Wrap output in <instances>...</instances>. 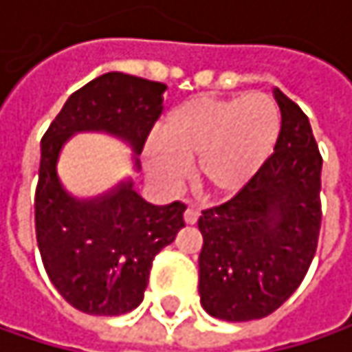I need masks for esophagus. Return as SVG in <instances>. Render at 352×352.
<instances>
[{"instance_id":"obj_1","label":"esophagus","mask_w":352,"mask_h":352,"mask_svg":"<svg viewBox=\"0 0 352 352\" xmlns=\"http://www.w3.org/2000/svg\"><path fill=\"white\" fill-rule=\"evenodd\" d=\"M183 218H185V224H195L197 222V218H199V212H197V208H193V206H189L187 210H185V214H183Z\"/></svg>"}]
</instances>
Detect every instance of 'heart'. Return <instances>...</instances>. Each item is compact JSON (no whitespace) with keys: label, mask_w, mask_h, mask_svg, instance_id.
<instances>
[{"label":"heart","mask_w":352,"mask_h":352,"mask_svg":"<svg viewBox=\"0 0 352 352\" xmlns=\"http://www.w3.org/2000/svg\"><path fill=\"white\" fill-rule=\"evenodd\" d=\"M281 124L277 102L261 91L191 98L165 116L161 144H148L146 163L165 183H179L183 165L195 163V183L206 195L232 197L273 157Z\"/></svg>","instance_id":"b5f03b06"}]
</instances>
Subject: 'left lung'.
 Segmentation results:
<instances>
[{"label": "left lung", "instance_id": "obj_1", "mask_svg": "<svg viewBox=\"0 0 352 352\" xmlns=\"http://www.w3.org/2000/svg\"><path fill=\"white\" fill-rule=\"evenodd\" d=\"M281 136L273 157L230 201L197 226L201 308L226 322L275 312L302 283L320 234L322 157L302 107L275 89Z\"/></svg>", "mask_w": 352, "mask_h": 352}]
</instances>
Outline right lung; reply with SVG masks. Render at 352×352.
<instances>
[{"mask_svg":"<svg viewBox=\"0 0 352 352\" xmlns=\"http://www.w3.org/2000/svg\"><path fill=\"white\" fill-rule=\"evenodd\" d=\"M167 85L126 73H106L75 91L40 142L36 241L56 292L79 312L120 316L140 306L153 258L185 226V206L144 201L132 179L94 199L71 195L56 171L67 140L77 132H106L138 155L163 111Z\"/></svg>","mask_w":352,"mask_h":352,"instance_id":"obj_1","label":"right lung"}]
</instances>
